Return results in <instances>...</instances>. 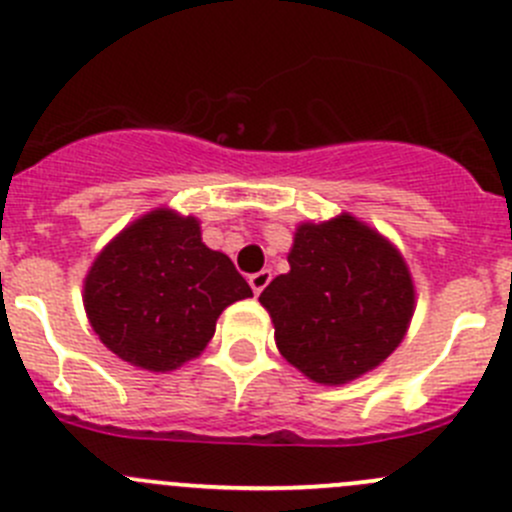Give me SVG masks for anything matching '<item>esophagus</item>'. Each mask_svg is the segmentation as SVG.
<instances>
[{
  "label": "esophagus",
  "instance_id": "34e87169",
  "mask_svg": "<svg viewBox=\"0 0 512 512\" xmlns=\"http://www.w3.org/2000/svg\"><path fill=\"white\" fill-rule=\"evenodd\" d=\"M270 280H272V272L270 270H260V272H255V275H250L252 292H255V295H260V292L265 290L267 285H270Z\"/></svg>",
  "mask_w": 512,
  "mask_h": 512
}]
</instances>
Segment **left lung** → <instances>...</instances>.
Returning a JSON list of instances; mask_svg holds the SVG:
<instances>
[{"label": "left lung", "mask_w": 512, "mask_h": 512, "mask_svg": "<svg viewBox=\"0 0 512 512\" xmlns=\"http://www.w3.org/2000/svg\"><path fill=\"white\" fill-rule=\"evenodd\" d=\"M290 272L262 290L277 350L320 385H345L375 370L403 342L415 287L398 247L342 212L302 222Z\"/></svg>", "instance_id": "left-lung-1"}]
</instances>
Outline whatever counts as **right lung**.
<instances>
[{
    "label": "right lung",
    "mask_w": 512,
    "mask_h": 512,
    "mask_svg": "<svg viewBox=\"0 0 512 512\" xmlns=\"http://www.w3.org/2000/svg\"><path fill=\"white\" fill-rule=\"evenodd\" d=\"M250 295L230 257L202 242L197 217L165 207L124 227L84 277V310L99 340L152 372L200 355L222 310Z\"/></svg>",
    "instance_id": "right-lung-1"
}]
</instances>
